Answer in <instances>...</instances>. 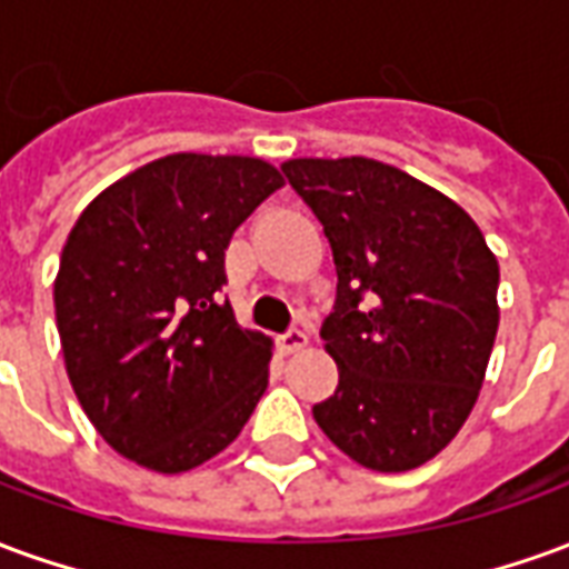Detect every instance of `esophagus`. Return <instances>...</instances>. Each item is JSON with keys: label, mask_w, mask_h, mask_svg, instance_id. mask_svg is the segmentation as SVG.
<instances>
[{"label": "esophagus", "mask_w": 569, "mask_h": 569, "mask_svg": "<svg viewBox=\"0 0 569 569\" xmlns=\"http://www.w3.org/2000/svg\"><path fill=\"white\" fill-rule=\"evenodd\" d=\"M277 347H280L283 353H298L301 347H308V335L301 332V329H289V332L277 338Z\"/></svg>", "instance_id": "34e87169"}]
</instances>
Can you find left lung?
<instances>
[{"instance_id": "1", "label": "left lung", "mask_w": 569, "mask_h": 569, "mask_svg": "<svg viewBox=\"0 0 569 569\" xmlns=\"http://www.w3.org/2000/svg\"><path fill=\"white\" fill-rule=\"evenodd\" d=\"M283 176L320 219L338 289L320 338L338 390L313 420L357 463L406 472L460 432L485 381L500 268L451 198L371 158H298Z\"/></svg>"}]
</instances>
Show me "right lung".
<instances>
[{
	"instance_id": "obj_1",
	"label": "right lung",
	"mask_w": 569,
	"mask_h": 569,
	"mask_svg": "<svg viewBox=\"0 0 569 569\" xmlns=\"http://www.w3.org/2000/svg\"><path fill=\"white\" fill-rule=\"evenodd\" d=\"M280 186L259 158L170 154L106 188L69 231L54 283L69 381L128 460L194 469L259 406L271 341L219 292L231 237Z\"/></svg>"
}]
</instances>
